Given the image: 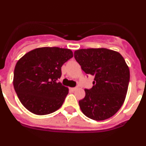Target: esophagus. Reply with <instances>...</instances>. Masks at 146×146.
I'll list each match as a JSON object with an SVG mask.
<instances>
[{"mask_svg":"<svg viewBox=\"0 0 146 146\" xmlns=\"http://www.w3.org/2000/svg\"><path fill=\"white\" fill-rule=\"evenodd\" d=\"M77 89V87H73V88H70V90L71 92H74Z\"/></svg>","mask_w":146,"mask_h":146,"instance_id":"1","label":"esophagus"}]
</instances>
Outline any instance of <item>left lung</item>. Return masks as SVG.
I'll return each instance as SVG.
<instances>
[{
    "instance_id": "obj_1",
    "label": "left lung",
    "mask_w": 146,
    "mask_h": 146,
    "mask_svg": "<svg viewBox=\"0 0 146 146\" xmlns=\"http://www.w3.org/2000/svg\"><path fill=\"white\" fill-rule=\"evenodd\" d=\"M74 58L86 74L94 76L93 87L85 89L79 101L82 112L94 120H104L116 114L126 97L130 70L119 52L106 48L81 49Z\"/></svg>"
}]
</instances>
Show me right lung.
<instances>
[{
	"label": "right lung",
	"mask_w": 146,
	"mask_h": 146,
	"mask_svg": "<svg viewBox=\"0 0 146 146\" xmlns=\"http://www.w3.org/2000/svg\"><path fill=\"white\" fill-rule=\"evenodd\" d=\"M69 49L40 47L18 60L13 73V87L27 110L37 115L51 114L63 104L68 88L58 82L61 67L73 58Z\"/></svg>",
	"instance_id": "obj_1"
}]
</instances>
